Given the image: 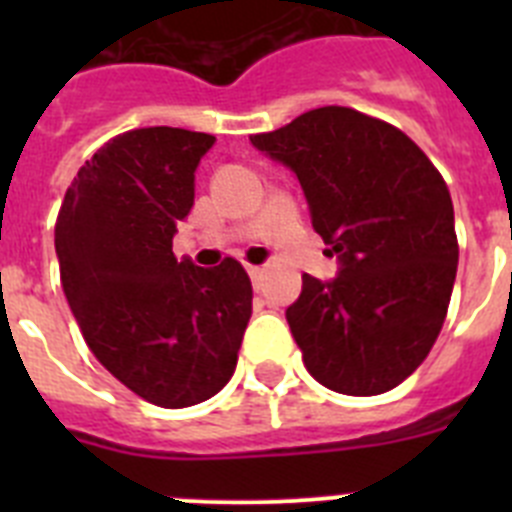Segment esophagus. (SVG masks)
I'll return each mask as SVG.
<instances>
[{
    "label": "esophagus",
    "mask_w": 512,
    "mask_h": 512,
    "mask_svg": "<svg viewBox=\"0 0 512 512\" xmlns=\"http://www.w3.org/2000/svg\"><path fill=\"white\" fill-rule=\"evenodd\" d=\"M248 277H251L253 287L259 289V284H261V277H264V269H261V266H248Z\"/></svg>",
    "instance_id": "esophagus-1"
}]
</instances>
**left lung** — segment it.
I'll return each instance as SVG.
<instances>
[{
    "label": "left lung",
    "mask_w": 512,
    "mask_h": 512,
    "mask_svg": "<svg viewBox=\"0 0 512 512\" xmlns=\"http://www.w3.org/2000/svg\"><path fill=\"white\" fill-rule=\"evenodd\" d=\"M251 143L295 171L312 228L341 261L333 282L302 274L287 307L307 372L341 395L390 392L449 310L459 243L443 176L400 128L336 104Z\"/></svg>",
    "instance_id": "obj_1"
}]
</instances>
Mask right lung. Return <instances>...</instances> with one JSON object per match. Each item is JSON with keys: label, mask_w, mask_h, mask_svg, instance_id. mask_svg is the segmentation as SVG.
I'll return each mask as SVG.
<instances>
[{"label": "right lung", "mask_w": 512, "mask_h": 512, "mask_svg": "<svg viewBox=\"0 0 512 512\" xmlns=\"http://www.w3.org/2000/svg\"><path fill=\"white\" fill-rule=\"evenodd\" d=\"M215 138L184 128L115 135L81 166L56 220L61 287L99 364L158 408L223 390L238 364L253 289L235 259H176V223Z\"/></svg>", "instance_id": "obj_1"}]
</instances>
